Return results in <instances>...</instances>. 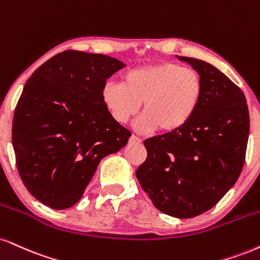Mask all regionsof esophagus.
I'll list each match as a JSON object with an SVG mask.
<instances>
[{
	"label": "esophagus",
	"instance_id": "esophagus-1",
	"mask_svg": "<svg viewBox=\"0 0 260 260\" xmlns=\"http://www.w3.org/2000/svg\"><path fill=\"white\" fill-rule=\"evenodd\" d=\"M140 143H142V139L138 138V137L132 136L129 138V144H140Z\"/></svg>",
	"mask_w": 260,
	"mask_h": 260
}]
</instances>
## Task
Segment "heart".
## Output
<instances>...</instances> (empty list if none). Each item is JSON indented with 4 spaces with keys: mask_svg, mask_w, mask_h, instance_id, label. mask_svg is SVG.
<instances>
[{
    "mask_svg": "<svg viewBox=\"0 0 260 260\" xmlns=\"http://www.w3.org/2000/svg\"><path fill=\"white\" fill-rule=\"evenodd\" d=\"M203 82L198 71L177 62H158L128 70L122 84L108 82L102 88V102L110 116L124 124L138 114L143 133L161 129L179 132L192 120L201 105Z\"/></svg>",
    "mask_w": 260,
    "mask_h": 260,
    "instance_id": "heart-1",
    "label": "heart"
}]
</instances>
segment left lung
<instances>
[{"label": "left lung", "instance_id": "obj_1", "mask_svg": "<svg viewBox=\"0 0 260 260\" xmlns=\"http://www.w3.org/2000/svg\"><path fill=\"white\" fill-rule=\"evenodd\" d=\"M176 57L201 76V105L179 132L144 140L148 157L136 176L158 211L186 219L214 207L239 179L249 112L245 94L226 75L207 61Z\"/></svg>", "mask_w": 260, "mask_h": 260}]
</instances>
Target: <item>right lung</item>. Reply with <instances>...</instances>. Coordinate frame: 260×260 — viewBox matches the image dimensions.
<instances>
[{
  "instance_id": "obj_1",
  "label": "right lung",
  "mask_w": 260,
  "mask_h": 260,
  "mask_svg": "<svg viewBox=\"0 0 260 260\" xmlns=\"http://www.w3.org/2000/svg\"><path fill=\"white\" fill-rule=\"evenodd\" d=\"M124 67L104 54L65 51L25 83L12 143L24 185L43 205L67 209L79 202L100 161L132 136L102 102L106 80Z\"/></svg>"
}]
</instances>
